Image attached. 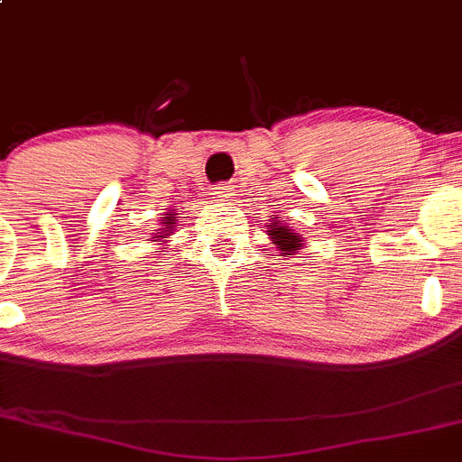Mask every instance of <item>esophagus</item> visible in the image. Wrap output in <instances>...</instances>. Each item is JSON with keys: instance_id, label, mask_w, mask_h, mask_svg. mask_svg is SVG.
<instances>
[{"instance_id": "1", "label": "esophagus", "mask_w": 462, "mask_h": 462, "mask_svg": "<svg viewBox=\"0 0 462 462\" xmlns=\"http://www.w3.org/2000/svg\"><path fill=\"white\" fill-rule=\"evenodd\" d=\"M232 197H235V192H232V188L227 186V183H221V186H217L215 190H212V199L218 203H230Z\"/></svg>"}]
</instances>
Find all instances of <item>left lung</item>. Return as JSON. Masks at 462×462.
I'll return each instance as SVG.
<instances>
[{
    "instance_id": "obj_1",
    "label": "left lung",
    "mask_w": 462,
    "mask_h": 462,
    "mask_svg": "<svg viewBox=\"0 0 462 462\" xmlns=\"http://www.w3.org/2000/svg\"><path fill=\"white\" fill-rule=\"evenodd\" d=\"M265 232H268V239L276 245L281 256H290L294 252L303 250L305 236H300L299 232L292 230L288 223H281V217L272 215V221L270 226H265Z\"/></svg>"
}]
</instances>
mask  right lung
Wrapping results in <instances>:
<instances>
[{
  "label": "right lung",
  "mask_w": 462,
  "mask_h": 462,
  "mask_svg": "<svg viewBox=\"0 0 462 462\" xmlns=\"http://www.w3.org/2000/svg\"><path fill=\"white\" fill-rule=\"evenodd\" d=\"M159 221H162V223H159V227H157V230H154L152 239H150V241H163L162 245H166L170 236H172L174 227H177L179 217L174 215L172 210H170V212H166V215H163L162 218H159ZM159 250H166V247H159Z\"/></svg>",
  "instance_id": "1"
}]
</instances>
